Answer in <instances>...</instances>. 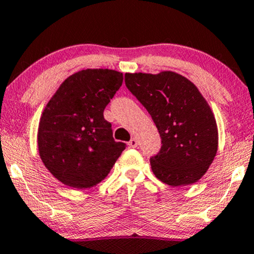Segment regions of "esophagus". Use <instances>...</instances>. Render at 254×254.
<instances>
[{"instance_id": "obj_1", "label": "esophagus", "mask_w": 254, "mask_h": 254, "mask_svg": "<svg viewBox=\"0 0 254 254\" xmlns=\"http://www.w3.org/2000/svg\"><path fill=\"white\" fill-rule=\"evenodd\" d=\"M127 144H129L130 148H137V145H138V142H137L136 138H132L129 143H127Z\"/></svg>"}]
</instances>
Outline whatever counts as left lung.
<instances>
[{
    "mask_svg": "<svg viewBox=\"0 0 254 254\" xmlns=\"http://www.w3.org/2000/svg\"><path fill=\"white\" fill-rule=\"evenodd\" d=\"M125 84L151 115L162 138L150 160L160 181L172 187L193 185L216 156L218 125L198 88L179 73H125Z\"/></svg>",
    "mask_w": 254,
    "mask_h": 254,
    "instance_id": "left-lung-1",
    "label": "left lung"
}]
</instances>
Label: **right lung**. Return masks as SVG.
I'll return each instance as SVG.
<instances>
[{"instance_id": "add662e5", "label": "right lung", "mask_w": 254, "mask_h": 254, "mask_svg": "<svg viewBox=\"0 0 254 254\" xmlns=\"http://www.w3.org/2000/svg\"><path fill=\"white\" fill-rule=\"evenodd\" d=\"M123 82V73L86 68L73 73L46 104L38 127L42 163L58 181L75 189L96 187L125 149L115 142L104 109Z\"/></svg>"}]
</instances>
